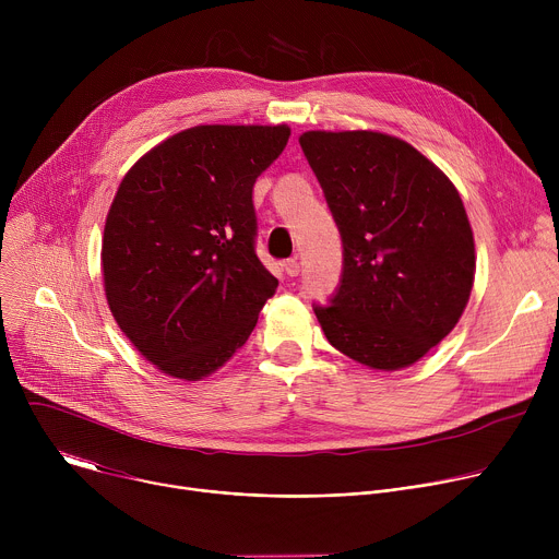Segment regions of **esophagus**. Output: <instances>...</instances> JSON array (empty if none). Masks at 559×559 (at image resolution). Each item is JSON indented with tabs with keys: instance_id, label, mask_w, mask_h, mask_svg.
Masks as SVG:
<instances>
[{
	"instance_id": "obj_1",
	"label": "esophagus",
	"mask_w": 559,
	"mask_h": 559,
	"mask_svg": "<svg viewBox=\"0 0 559 559\" xmlns=\"http://www.w3.org/2000/svg\"><path fill=\"white\" fill-rule=\"evenodd\" d=\"M283 267H285V274H287V276H292V278H294V276H298V272H300V263H298V259H296V257H294V259H289V261H285V265H283Z\"/></svg>"
}]
</instances>
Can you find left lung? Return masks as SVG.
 Returning <instances> with one entry per match:
<instances>
[{"label": "left lung", "mask_w": 559, "mask_h": 559, "mask_svg": "<svg viewBox=\"0 0 559 559\" xmlns=\"http://www.w3.org/2000/svg\"><path fill=\"white\" fill-rule=\"evenodd\" d=\"M343 236V281L316 307L352 360L397 371L451 334L475 278L473 229L451 179L412 143L376 130L298 136Z\"/></svg>", "instance_id": "left-lung-1"}]
</instances>
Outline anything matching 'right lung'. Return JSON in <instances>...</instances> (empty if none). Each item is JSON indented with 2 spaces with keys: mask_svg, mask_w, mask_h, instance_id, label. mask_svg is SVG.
<instances>
[{
  "mask_svg": "<svg viewBox=\"0 0 559 559\" xmlns=\"http://www.w3.org/2000/svg\"><path fill=\"white\" fill-rule=\"evenodd\" d=\"M278 126H194L147 150L106 216L108 307L158 371L197 382L257 328L278 281L254 252L259 175L287 145Z\"/></svg>",
  "mask_w": 559,
  "mask_h": 559,
  "instance_id": "obj_1",
  "label": "right lung"
}]
</instances>
